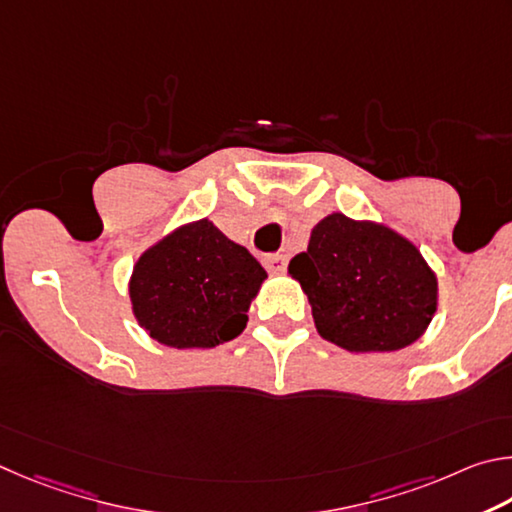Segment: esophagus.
I'll return each instance as SVG.
<instances>
[{"label": "esophagus", "mask_w": 512, "mask_h": 512, "mask_svg": "<svg viewBox=\"0 0 512 512\" xmlns=\"http://www.w3.org/2000/svg\"><path fill=\"white\" fill-rule=\"evenodd\" d=\"M263 265H265V270L270 272V274H281L285 270V256H281V254L265 256L263 258Z\"/></svg>", "instance_id": "1"}]
</instances>
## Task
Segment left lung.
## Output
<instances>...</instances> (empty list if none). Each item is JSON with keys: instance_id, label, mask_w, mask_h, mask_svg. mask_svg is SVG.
I'll use <instances>...</instances> for the list:
<instances>
[{"instance_id": "obj_1", "label": "left lung", "mask_w": 512, "mask_h": 512, "mask_svg": "<svg viewBox=\"0 0 512 512\" xmlns=\"http://www.w3.org/2000/svg\"><path fill=\"white\" fill-rule=\"evenodd\" d=\"M317 333L351 353H391L432 324L438 279L420 249L396 229L330 213L290 261Z\"/></svg>"}]
</instances>
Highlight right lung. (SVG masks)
<instances>
[{
    "label": "right lung",
    "instance_id": "1",
    "mask_svg": "<svg viewBox=\"0 0 512 512\" xmlns=\"http://www.w3.org/2000/svg\"><path fill=\"white\" fill-rule=\"evenodd\" d=\"M267 272L209 218L166 233L137 258L132 315L170 348H213L238 337Z\"/></svg>",
    "mask_w": 512,
    "mask_h": 512
}]
</instances>
